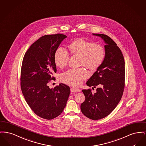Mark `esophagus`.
<instances>
[{
    "mask_svg": "<svg viewBox=\"0 0 146 146\" xmlns=\"http://www.w3.org/2000/svg\"><path fill=\"white\" fill-rule=\"evenodd\" d=\"M70 91L71 92H80L81 90L78 89V88H74V87H72V88H71L70 89Z\"/></svg>",
    "mask_w": 146,
    "mask_h": 146,
    "instance_id": "34e87169",
    "label": "esophagus"
}]
</instances>
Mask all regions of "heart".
Wrapping results in <instances>:
<instances>
[{
    "mask_svg": "<svg viewBox=\"0 0 146 146\" xmlns=\"http://www.w3.org/2000/svg\"><path fill=\"white\" fill-rule=\"evenodd\" d=\"M69 49L71 54L81 57V65L89 69H98L105 60L106 53L103 46L84 38L72 42L70 44ZM69 59V53L66 49L60 47L56 50L54 62L57 66L60 68L65 67L68 64ZM88 76V72L84 68L70 69L62 73L60 80L66 84L78 86Z\"/></svg>",
    "mask_w": 146,
    "mask_h": 146,
    "instance_id": "b5f03b06",
    "label": "heart"
}]
</instances>
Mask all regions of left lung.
Returning <instances> with one entry per match:
<instances>
[{"instance_id":"left-lung-1","label":"left lung","mask_w":146,"mask_h":146,"mask_svg":"<svg viewBox=\"0 0 146 146\" xmlns=\"http://www.w3.org/2000/svg\"><path fill=\"white\" fill-rule=\"evenodd\" d=\"M93 35L104 39L106 54L103 64L86 83L89 87H99L95 93L91 88L82 90L85 100L81 105V110L88 118L97 120L109 115L121 99L125 67L123 53L115 42L106 35Z\"/></svg>"}]
</instances>
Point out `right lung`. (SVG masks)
I'll return each instance as SVG.
<instances>
[{
	"mask_svg": "<svg viewBox=\"0 0 146 146\" xmlns=\"http://www.w3.org/2000/svg\"><path fill=\"white\" fill-rule=\"evenodd\" d=\"M67 36L61 33L43 36L25 53L21 69L22 93L31 110L39 117L51 120L60 115L70 95V87L60 84L50 89L56 72L54 54Z\"/></svg>",
	"mask_w": 146,
	"mask_h": 146,
	"instance_id": "obj_1",
	"label": "right lung"
}]
</instances>
